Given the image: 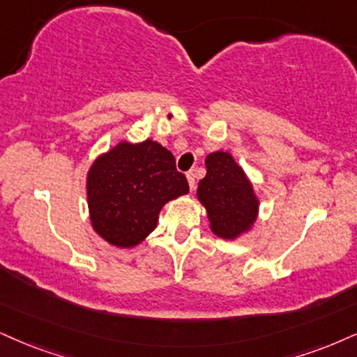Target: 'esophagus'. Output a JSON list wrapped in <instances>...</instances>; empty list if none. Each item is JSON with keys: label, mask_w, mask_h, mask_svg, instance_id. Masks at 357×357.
<instances>
[{"label": "esophagus", "mask_w": 357, "mask_h": 357, "mask_svg": "<svg viewBox=\"0 0 357 357\" xmlns=\"http://www.w3.org/2000/svg\"><path fill=\"white\" fill-rule=\"evenodd\" d=\"M187 180H188V187L193 190V185H195V174H193V172H188Z\"/></svg>", "instance_id": "1"}]
</instances>
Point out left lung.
I'll return each mask as SVG.
<instances>
[{"label":"left lung","instance_id":"8db88e82","mask_svg":"<svg viewBox=\"0 0 357 357\" xmlns=\"http://www.w3.org/2000/svg\"><path fill=\"white\" fill-rule=\"evenodd\" d=\"M206 175L199 182L197 199L205 206L215 235L235 240L257 222L259 200L243 169L228 152L205 158Z\"/></svg>","mask_w":357,"mask_h":357}]
</instances>
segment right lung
Returning <instances> with one entry per match:
<instances>
[{
	"label": "right lung",
	"instance_id": "obj_1",
	"mask_svg": "<svg viewBox=\"0 0 357 357\" xmlns=\"http://www.w3.org/2000/svg\"><path fill=\"white\" fill-rule=\"evenodd\" d=\"M87 206L92 228L119 248H130L157 227L167 202L188 193L175 157L155 140L121 142L92 162L87 172Z\"/></svg>",
	"mask_w": 357,
	"mask_h": 357
}]
</instances>
